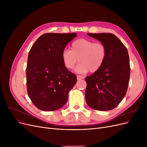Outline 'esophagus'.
<instances>
[{
    "instance_id": "esophagus-1",
    "label": "esophagus",
    "mask_w": 147,
    "mask_h": 147,
    "mask_svg": "<svg viewBox=\"0 0 147 147\" xmlns=\"http://www.w3.org/2000/svg\"><path fill=\"white\" fill-rule=\"evenodd\" d=\"M77 80H82V79H83L84 77L83 76H81V75H77Z\"/></svg>"
}]
</instances>
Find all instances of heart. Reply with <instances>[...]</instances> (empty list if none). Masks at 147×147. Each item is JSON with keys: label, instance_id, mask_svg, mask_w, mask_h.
Masks as SVG:
<instances>
[{"label": "heart", "instance_id": "obj_1", "mask_svg": "<svg viewBox=\"0 0 147 147\" xmlns=\"http://www.w3.org/2000/svg\"><path fill=\"white\" fill-rule=\"evenodd\" d=\"M64 66L72 69L78 61L81 62L75 68V72L84 74L90 70L96 72L103 65L107 57V48L101 42L91 40L78 38L71 44V50L65 49L61 54Z\"/></svg>", "mask_w": 147, "mask_h": 147}]
</instances>
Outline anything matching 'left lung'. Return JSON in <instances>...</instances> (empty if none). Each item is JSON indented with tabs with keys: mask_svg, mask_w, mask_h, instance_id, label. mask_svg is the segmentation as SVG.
Here are the masks:
<instances>
[{
	"mask_svg": "<svg viewBox=\"0 0 147 147\" xmlns=\"http://www.w3.org/2000/svg\"><path fill=\"white\" fill-rule=\"evenodd\" d=\"M88 35L104 44L107 57L99 70L85 78L86 102L94 110H112L125 96L129 85L131 68L127 48L112 34Z\"/></svg>",
	"mask_w": 147,
	"mask_h": 147,
	"instance_id": "1",
	"label": "left lung"
}]
</instances>
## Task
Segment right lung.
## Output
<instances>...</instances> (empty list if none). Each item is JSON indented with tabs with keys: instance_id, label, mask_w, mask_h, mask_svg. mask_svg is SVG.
Wrapping results in <instances>:
<instances>
[{
	"instance_id": "1",
	"label": "right lung",
	"mask_w": 147,
	"mask_h": 147,
	"mask_svg": "<svg viewBox=\"0 0 147 147\" xmlns=\"http://www.w3.org/2000/svg\"><path fill=\"white\" fill-rule=\"evenodd\" d=\"M76 33H47L31 47L26 67L28 94L34 105L43 111H55L67 101L77 76L67 69L61 54Z\"/></svg>"
}]
</instances>
